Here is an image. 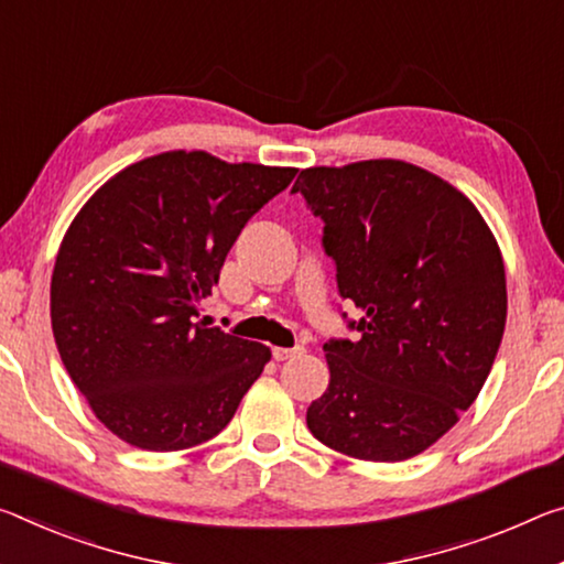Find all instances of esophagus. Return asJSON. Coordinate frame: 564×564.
Instances as JSON below:
<instances>
[{"instance_id": "1", "label": "esophagus", "mask_w": 564, "mask_h": 564, "mask_svg": "<svg viewBox=\"0 0 564 564\" xmlns=\"http://www.w3.org/2000/svg\"><path fill=\"white\" fill-rule=\"evenodd\" d=\"M303 354V346H293V348H273V359L275 361H289V359H296V356Z\"/></svg>"}]
</instances>
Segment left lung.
I'll return each instance as SVG.
<instances>
[{"label": "left lung", "instance_id": "1", "mask_svg": "<svg viewBox=\"0 0 564 564\" xmlns=\"http://www.w3.org/2000/svg\"><path fill=\"white\" fill-rule=\"evenodd\" d=\"M293 193L324 220L338 293L361 311L356 341L324 344L311 434L366 462L416 457L475 404L502 344L497 240L467 195L404 160L306 167Z\"/></svg>", "mask_w": 564, "mask_h": 564}]
</instances>
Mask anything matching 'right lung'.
Returning <instances> with one entry per match:
<instances>
[{"instance_id": "1", "label": "right lung", "mask_w": 564, "mask_h": 564, "mask_svg": "<svg viewBox=\"0 0 564 564\" xmlns=\"http://www.w3.org/2000/svg\"><path fill=\"white\" fill-rule=\"evenodd\" d=\"M296 173L170 150L120 170L75 216L52 271V334L122 442H208L261 377L271 348L210 328L200 303L246 223Z\"/></svg>"}]
</instances>
